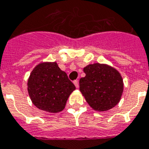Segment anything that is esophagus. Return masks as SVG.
Segmentation results:
<instances>
[{
	"mask_svg": "<svg viewBox=\"0 0 149 149\" xmlns=\"http://www.w3.org/2000/svg\"><path fill=\"white\" fill-rule=\"evenodd\" d=\"M74 85H75V87L77 88H79V84H78V81H77V80H75V81H74Z\"/></svg>",
	"mask_w": 149,
	"mask_h": 149,
	"instance_id": "obj_1",
	"label": "esophagus"
}]
</instances>
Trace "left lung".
<instances>
[{
    "mask_svg": "<svg viewBox=\"0 0 149 149\" xmlns=\"http://www.w3.org/2000/svg\"><path fill=\"white\" fill-rule=\"evenodd\" d=\"M85 77L79 81L80 91L94 110L107 111L120 102L123 81L117 70L106 64L95 63L84 68Z\"/></svg>",
    "mask_w": 149,
    "mask_h": 149,
    "instance_id": "left-lung-1",
    "label": "left lung"
}]
</instances>
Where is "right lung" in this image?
<instances>
[{
	"label": "right lung",
	"mask_w": 149,
	"mask_h": 149,
	"mask_svg": "<svg viewBox=\"0 0 149 149\" xmlns=\"http://www.w3.org/2000/svg\"><path fill=\"white\" fill-rule=\"evenodd\" d=\"M29 97L39 110L58 113L64 110L74 85L56 62H42L32 71L27 82Z\"/></svg>",
	"instance_id": "1"
}]
</instances>
